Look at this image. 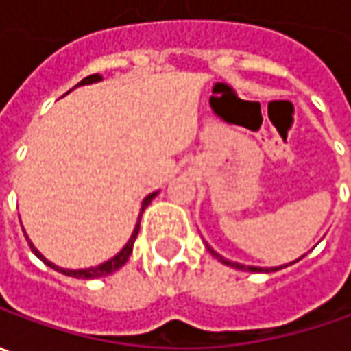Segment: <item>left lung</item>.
<instances>
[{
  "mask_svg": "<svg viewBox=\"0 0 351 351\" xmlns=\"http://www.w3.org/2000/svg\"><path fill=\"white\" fill-rule=\"evenodd\" d=\"M208 247V252L212 254L213 258H217L221 264H225V266H231V268H237V270H245V272H276V270H282V268H285V266H289V264H293V262H297V260H301L303 256H299L297 260H293V262H289V264H284V266H272V268H260V266H245V264H241V262H233V260L225 258V256H221L219 252H215L210 245H206Z\"/></svg>",
  "mask_w": 351,
  "mask_h": 351,
  "instance_id": "8db88e82",
  "label": "left lung"
}]
</instances>
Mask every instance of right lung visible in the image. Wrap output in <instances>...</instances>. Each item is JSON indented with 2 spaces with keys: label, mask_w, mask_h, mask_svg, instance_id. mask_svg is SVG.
<instances>
[{
  "label": "right lung",
  "mask_w": 351,
  "mask_h": 351,
  "mask_svg": "<svg viewBox=\"0 0 351 351\" xmlns=\"http://www.w3.org/2000/svg\"><path fill=\"white\" fill-rule=\"evenodd\" d=\"M99 81H103V77L99 75V73H95V75H89V77H85L83 81H79L75 87H79V85H91V83H99ZM159 194V190L157 192H152L149 196H145L143 198V202H141V210H139V217H138V223H136V227H134V231H132V235H130V239H128V243L122 247V250L116 254V256H112L110 260H106V262H103V264H99V266H91V268H81V270H69V268H62V266H56L54 262H50V260L44 256L43 252L38 250V248L34 247L31 243V239H29V235L25 233V237H27V241H29V245H31L32 252L38 256V258L43 260L46 266H50V268H54L56 272H62L66 274V276H71V278H81V280H95V278H104V276H110L112 272H116V270H120L124 264L128 262V258H130V254H132V250H134V243H136V237H138L139 233V219H141V213H143V210L152 204V199L155 198ZM25 231V229H23Z\"/></svg>",
  "instance_id": "1"
}]
</instances>
